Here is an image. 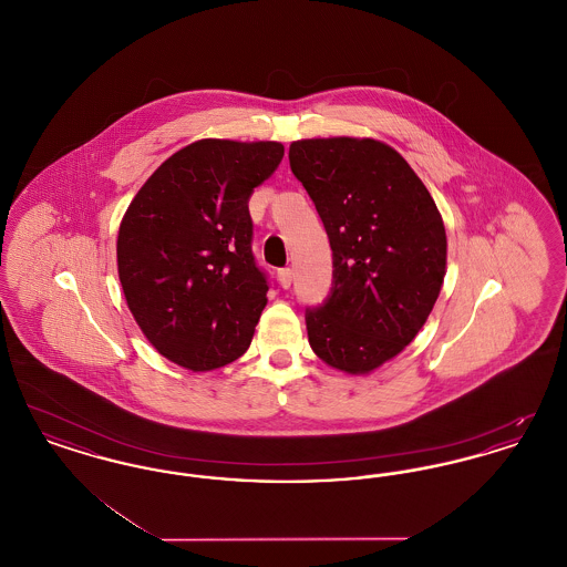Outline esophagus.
Instances as JSON below:
<instances>
[{"mask_svg":"<svg viewBox=\"0 0 567 567\" xmlns=\"http://www.w3.org/2000/svg\"><path fill=\"white\" fill-rule=\"evenodd\" d=\"M278 280H280L282 289H289L291 282H293V270L291 268H282V270L278 271Z\"/></svg>","mask_w":567,"mask_h":567,"instance_id":"esophagus-1","label":"esophagus"}]
</instances>
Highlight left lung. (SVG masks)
<instances>
[{"instance_id":"obj_1","label":"left lung","mask_w":567,"mask_h":567,"mask_svg":"<svg viewBox=\"0 0 567 567\" xmlns=\"http://www.w3.org/2000/svg\"><path fill=\"white\" fill-rule=\"evenodd\" d=\"M297 181L333 252L331 291L306 308L308 342L327 365L368 374L404 351L446 274V231L404 157L372 137L297 140Z\"/></svg>"}]
</instances>
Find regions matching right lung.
Segmentation results:
<instances>
[{"mask_svg":"<svg viewBox=\"0 0 567 567\" xmlns=\"http://www.w3.org/2000/svg\"><path fill=\"white\" fill-rule=\"evenodd\" d=\"M282 155L280 142L197 140L130 204L118 278L135 323L165 359L208 372L250 347L270 282L250 248L248 199Z\"/></svg>","mask_w":567,"mask_h":567,"instance_id":"1","label":"right lung"}]
</instances>
